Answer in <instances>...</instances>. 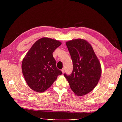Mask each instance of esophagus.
I'll list each match as a JSON object with an SVG mask.
<instances>
[{
    "label": "esophagus",
    "instance_id": "34e87169",
    "mask_svg": "<svg viewBox=\"0 0 122 122\" xmlns=\"http://www.w3.org/2000/svg\"><path fill=\"white\" fill-rule=\"evenodd\" d=\"M61 71H62V73H63L64 72V71H65V69H64V68H63L61 70Z\"/></svg>",
    "mask_w": 122,
    "mask_h": 122
}]
</instances>
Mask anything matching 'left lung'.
Listing matches in <instances>:
<instances>
[{"label":"left lung","instance_id":"1","mask_svg":"<svg viewBox=\"0 0 122 122\" xmlns=\"http://www.w3.org/2000/svg\"><path fill=\"white\" fill-rule=\"evenodd\" d=\"M66 45L73 62L70 75L64 74L75 94L82 96L97 86L101 77V66L91 45L86 40L77 39L69 41Z\"/></svg>","mask_w":122,"mask_h":122}]
</instances>
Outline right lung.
Segmentation results:
<instances>
[{
    "instance_id": "add662e5",
    "label": "right lung",
    "mask_w": 122,
    "mask_h": 122,
    "mask_svg": "<svg viewBox=\"0 0 122 122\" xmlns=\"http://www.w3.org/2000/svg\"><path fill=\"white\" fill-rule=\"evenodd\" d=\"M61 45L59 41L42 38L33 44L22 60V71L29 86L43 92L62 72L57 69L52 53Z\"/></svg>"
}]
</instances>
